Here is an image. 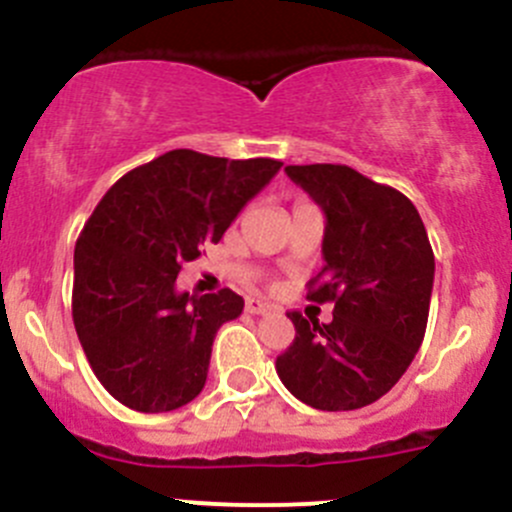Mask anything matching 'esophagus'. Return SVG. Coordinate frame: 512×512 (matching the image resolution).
<instances>
[{"label": "esophagus", "mask_w": 512, "mask_h": 512, "mask_svg": "<svg viewBox=\"0 0 512 512\" xmlns=\"http://www.w3.org/2000/svg\"><path fill=\"white\" fill-rule=\"evenodd\" d=\"M245 309L250 314H270V312H275V307H272V304H267V302H262V299H247Z\"/></svg>", "instance_id": "1"}]
</instances>
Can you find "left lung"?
Wrapping results in <instances>:
<instances>
[{
	"label": "left lung",
	"mask_w": 512,
	"mask_h": 512,
	"mask_svg": "<svg viewBox=\"0 0 512 512\" xmlns=\"http://www.w3.org/2000/svg\"><path fill=\"white\" fill-rule=\"evenodd\" d=\"M327 215V265L307 282L309 302H332L329 324L289 312L294 342L277 356L282 384L319 411L374 404L404 376L426 334L433 250L404 193L349 165H287Z\"/></svg>",
	"instance_id": "1"
}]
</instances>
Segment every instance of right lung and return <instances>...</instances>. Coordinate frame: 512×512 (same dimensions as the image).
I'll use <instances>...</instances> for the list:
<instances>
[{"mask_svg":"<svg viewBox=\"0 0 512 512\" xmlns=\"http://www.w3.org/2000/svg\"><path fill=\"white\" fill-rule=\"evenodd\" d=\"M280 168L178 148L116 180L86 220L71 314L96 379L123 406L160 414L203 391L215 334L245 302L227 287L178 292L175 280Z\"/></svg>","mask_w":512,"mask_h":512,"instance_id":"right-lung-1","label":"right lung"}]
</instances>
